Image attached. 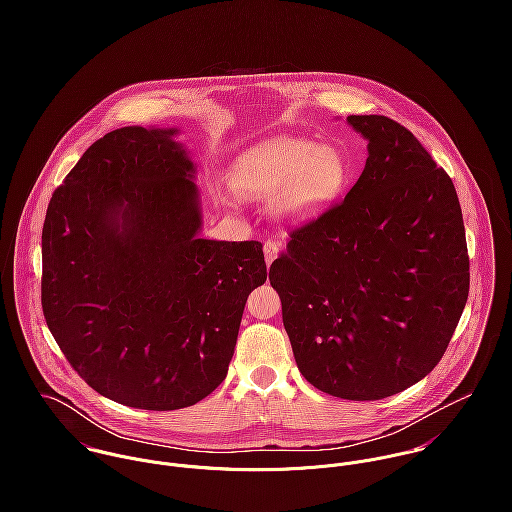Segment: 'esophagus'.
<instances>
[{"label": "esophagus", "instance_id": "esophagus-1", "mask_svg": "<svg viewBox=\"0 0 512 512\" xmlns=\"http://www.w3.org/2000/svg\"><path fill=\"white\" fill-rule=\"evenodd\" d=\"M278 252H280V242H276V240H266V244H264V258H266V264H268V266L276 260Z\"/></svg>", "mask_w": 512, "mask_h": 512}]
</instances>
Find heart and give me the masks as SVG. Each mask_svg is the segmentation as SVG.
Segmentation results:
<instances>
[{
	"mask_svg": "<svg viewBox=\"0 0 512 512\" xmlns=\"http://www.w3.org/2000/svg\"><path fill=\"white\" fill-rule=\"evenodd\" d=\"M345 163L337 149L307 140L272 138L244 151L232 165L230 185L242 199H272L292 219L319 215L341 191Z\"/></svg>",
	"mask_w": 512,
	"mask_h": 512,
	"instance_id": "b5f03b06",
	"label": "heart"
}]
</instances>
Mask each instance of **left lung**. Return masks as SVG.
Segmentation results:
<instances>
[{
    "instance_id": "obj_1",
    "label": "left lung",
    "mask_w": 512,
    "mask_h": 512,
    "mask_svg": "<svg viewBox=\"0 0 512 512\" xmlns=\"http://www.w3.org/2000/svg\"><path fill=\"white\" fill-rule=\"evenodd\" d=\"M368 140L343 201L293 226L270 266L297 368L345 400H382L438 365L469 295L451 177L402 124L349 116Z\"/></svg>"
}]
</instances>
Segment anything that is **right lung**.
Returning <instances> with one entry per match:
<instances>
[{
  "label": "right lung",
  "mask_w": 512,
  "mask_h": 512,
  "mask_svg": "<svg viewBox=\"0 0 512 512\" xmlns=\"http://www.w3.org/2000/svg\"><path fill=\"white\" fill-rule=\"evenodd\" d=\"M175 130L120 128L88 147L51 197L41 305L63 355L98 394L187 408L228 372L262 242L199 238L195 165Z\"/></svg>",
  "instance_id": "obj_1"
}]
</instances>
